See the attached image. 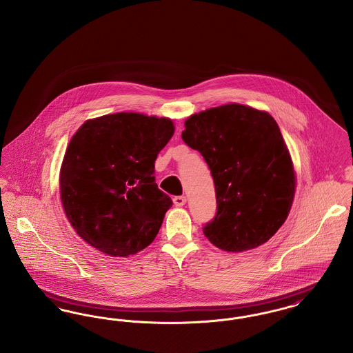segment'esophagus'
<instances>
[{
  "label": "esophagus",
  "mask_w": 353,
  "mask_h": 353,
  "mask_svg": "<svg viewBox=\"0 0 353 353\" xmlns=\"http://www.w3.org/2000/svg\"><path fill=\"white\" fill-rule=\"evenodd\" d=\"M185 202H186V197H185V196H176V197L173 199V203H174L176 206H184Z\"/></svg>",
  "instance_id": "obj_1"
}]
</instances>
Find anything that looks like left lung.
Here are the masks:
<instances>
[{
  "label": "left lung",
  "mask_w": 353,
  "mask_h": 353,
  "mask_svg": "<svg viewBox=\"0 0 353 353\" xmlns=\"http://www.w3.org/2000/svg\"><path fill=\"white\" fill-rule=\"evenodd\" d=\"M183 140L210 169L217 213L202 232L221 250H252L283 225L295 193V172L274 118L225 104L185 121Z\"/></svg>",
  "instance_id": "left-lung-1"
}]
</instances>
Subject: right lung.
Returning a JSON list of instances; mask_svg holds the SVG:
<instances>
[{"label": "right lung", "mask_w": 353, "mask_h": 353, "mask_svg": "<svg viewBox=\"0 0 353 353\" xmlns=\"http://www.w3.org/2000/svg\"><path fill=\"white\" fill-rule=\"evenodd\" d=\"M173 132L170 119L120 112L87 120L72 136L61 168V200L88 245L111 256L151 245L173 203L153 174Z\"/></svg>", "instance_id": "right-lung-1"}]
</instances>
